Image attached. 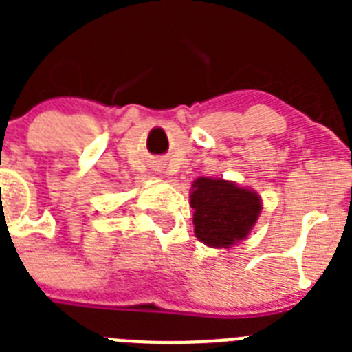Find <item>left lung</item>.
I'll use <instances>...</instances> for the list:
<instances>
[{
    "label": "left lung",
    "instance_id": "1",
    "mask_svg": "<svg viewBox=\"0 0 352 352\" xmlns=\"http://www.w3.org/2000/svg\"><path fill=\"white\" fill-rule=\"evenodd\" d=\"M192 186L195 236L203 243L231 247L250 232L261 213L256 192L217 178H197Z\"/></svg>",
    "mask_w": 352,
    "mask_h": 352
}]
</instances>
